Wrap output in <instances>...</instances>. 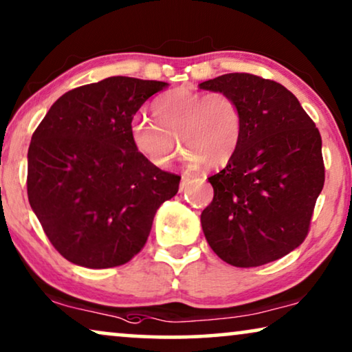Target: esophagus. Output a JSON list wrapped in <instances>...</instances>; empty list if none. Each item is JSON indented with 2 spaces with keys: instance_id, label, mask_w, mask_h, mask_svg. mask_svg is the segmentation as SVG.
Instances as JSON below:
<instances>
[{
  "instance_id": "esophagus-1",
  "label": "esophagus",
  "mask_w": 352,
  "mask_h": 352,
  "mask_svg": "<svg viewBox=\"0 0 352 352\" xmlns=\"http://www.w3.org/2000/svg\"><path fill=\"white\" fill-rule=\"evenodd\" d=\"M188 186H190V177H185V175H183V177H182V182H180V188H178V190H180V191H185Z\"/></svg>"
}]
</instances>
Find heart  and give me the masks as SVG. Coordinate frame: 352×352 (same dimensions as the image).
Returning a JSON list of instances; mask_svg holds the SVG:
<instances>
[{
    "mask_svg": "<svg viewBox=\"0 0 352 352\" xmlns=\"http://www.w3.org/2000/svg\"><path fill=\"white\" fill-rule=\"evenodd\" d=\"M156 124L137 118L129 127L138 155L156 167H167L178 145L190 167L207 170L226 166L239 150L244 133V113L234 97L225 92L177 87L151 103Z\"/></svg>",
    "mask_w": 352,
    "mask_h": 352,
    "instance_id": "heart-1",
    "label": "heart"
}]
</instances>
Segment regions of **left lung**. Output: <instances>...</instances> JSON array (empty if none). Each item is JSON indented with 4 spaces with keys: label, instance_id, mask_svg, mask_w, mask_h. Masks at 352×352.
<instances>
[{
    "label": "left lung",
    "instance_id": "8db88e82",
    "mask_svg": "<svg viewBox=\"0 0 352 352\" xmlns=\"http://www.w3.org/2000/svg\"><path fill=\"white\" fill-rule=\"evenodd\" d=\"M234 97L244 113L239 150L209 177L214 199L201 225L212 250L237 268L279 260L308 236L324 188L322 138L282 84L228 73L199 84Z\"/></svg>",
    "mask_w": 352,
    "mask_h": 352
}]
</instances>
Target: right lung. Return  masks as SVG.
I'll use <instances>...</instances> for the list:
<instances>
[{
  "mask_svg": "<svg viewBox=\"0 0 352 352\" xmlns=\"http://www.w3.org/2000/svg\"><path fill=\"white\" fill-rule=\"evenodd\" d=\"M167 82L111 76L68 91L46 113L28 148L27 192L47 239L84 268L132 260L180 177L133 150V115Z\"/></svg>",
  "mask_w": 352,
  "mask_h": 352,
  "instance_id": "obj_1",
  "label": "right lung"
}]
</instances>
